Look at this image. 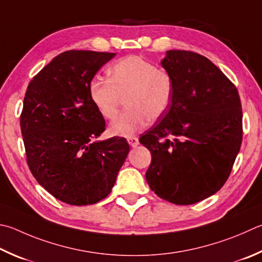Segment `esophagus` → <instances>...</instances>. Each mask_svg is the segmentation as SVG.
Segmentation results:
<instances>
[{"label": "esophagus", "mask_w": 262, "mask_h": 262, "mask_svg": "<svg viewBox=\"0 0 262 262\" xmlns=\"http://www.w3.org/2000/svg\"><path fill=\"white\" fill-rule=\"evenodd\" d=\"M127 142L128 143H129V145L130 146H136V145H139V139H137V137H135V136H129V137H127Z\"/></svg>", "instance_id": "obj_1"}]
</instances>
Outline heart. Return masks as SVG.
I'll use <instances>...</instances> for the list:
<instances>
[{"mask_svg":"<svg viewBox=\"0 0 262 262\" xmlns=\"http://www.w3.org/2000/svg\"><path fill=\"white\" fill-rule=\"evenodd\" d=\"M108 73L110 79H92L88 93L99 115L107 120L118 116L122 98L127 99L128 110L111 123L112 134L130 136L145 127L149 119L157 120L167 112L174 82L166 71L140 56H128L113 64Z\"/></svg>","mask_w":262,"mask_h":262,"instance_id":"b5f03b06","label":"heart"}]
</instances>
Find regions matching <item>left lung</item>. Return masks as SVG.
<instances>
[{
    "mask_svg": "<svg viewBox=\"0 0 262 262\" xmlns=\"http://www.w3.org/2000/svg\"><path fill=\"white\" fill-rule=\"evenodd\" d=\"M161 65L174 93L167 112L140 137L152 156L145 178L158 197L190 205L229 178L243 139L241 98L220 69L196 52L168 50Z\"/></svg>",
    "mask_w": 262,
    "mask_h": 262,
    "instance_id": "left-lung-1",
    "label": "left lung"
}]
</instances>
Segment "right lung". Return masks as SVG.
<instances>
[{"label":"right lung","instance_id":"add662e5","mask_svg":"<svg viewBox=\"0 0 262 262\" xmlns=\"http://www.w3.org/2000/svg\"><path fill=\"white\" fill-rule=\"evenodd\" d=\"M113 52L69 50L28 83L20 115L26 160L33 177L55 198L90 205L111 192L129 152L125 137L94 141L105 120L88 85Z\"/></svg>","mask_w":262,"mask_h":262}]
</instances>
